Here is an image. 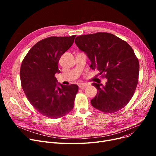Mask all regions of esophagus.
Listing matches in <instances>:
<instances>
[{
  "label": "esophagus",
  "instance_id": "34e87169",
  "mask_svg": "<svg viewBox=\"0 0 156 156\" xmlns=\"http://www.w3.org/2000/svg\"><path fill=\"white\" fill-rule=\"evenodd\" d=\"M89 85L88 84V83H80V85H79V88H81V89H83V88H84L85 87H87V86H88Z\"/></svg>",
  "mask_w": 156,
  "mask_h": 156
}]
</instances>
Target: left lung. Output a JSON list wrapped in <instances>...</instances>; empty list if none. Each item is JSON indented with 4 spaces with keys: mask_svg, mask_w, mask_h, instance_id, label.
<instances>
[{
    "mask_svg": "<svg viewBox=\"0 0 156 156\" xmlns=\"http://www.w3.org/2000/svg\"><path fill=\"white\" fill-rule=\"evenodd\" d=\"M75 44L90 60V68L108 80L105 86L92 84L98 90L91 100L93 107L107 113L125 108L138 82L139 62L132 48L123 40L105 32L78 36Z\"/></svg>",
    "mask_w": 156,
    "mask_h": 156,
    "instance_id": "left-lung-1",
    "label": "left lung"
}]
</instances>
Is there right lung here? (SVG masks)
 Listing matches in <instances>:
<instances>
[{
	"label": "right lung",
	"instance_id": "add662e5",
	"mask_svg": "<svg viewBox=\"0 0 156 156\" xmlns=\"http://www.w3.org/2000/svg\"><path fill=\"white\" fill-rule=\"evenodd\" d=\"M76 35L51 37L33 46L23 60L20 79L30 103L42 115L56 119L66 115L74 107L76 85H57L61 55L71 47Z\"/></svg>",
	"mask_w": 156,
	"mask_h": 156
}]
</instances>
